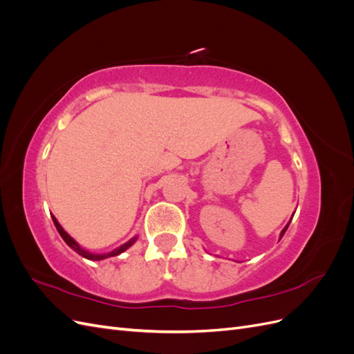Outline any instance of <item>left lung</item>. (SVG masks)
Returning a JSON list of instances; mask_svg holds the SVG:
<instances>
[{
	"label": "left lung",
	"instance_id": "left-lung-1",
	"mask_svg": "<svg viewBox=\"0 0 354 354\" xmlns=\"http://www.w3.org/2000/svg\"><path fill=\"white\" fill-rule=\"evenodd\" d=\"M291 220H292V218H291ZM291 220H289V221H288V224H286V226L283 227V230L281 232V238H279V239H282V236H283V234H285V232H286V229H288V226H289V223H291Z\"/></svg>",
	"mask_w": 354,
	"mask_h": 354
}]
</instances>
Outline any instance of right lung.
Masks as SVG:
<instances>
[{
	"label": "right lung",
	"mask_w": 354,
	"mask_h": 354,
	"mask_svg": "<svg viewBox=\"0 0 354 354\" xmlns=\"http://www.w3.org/2000/svg\"><path fill=\"white\" fill-rule=\"evenodd\" d=\"M51 218H53V223H55V226H56V229H57V232H59V234L62 236V239L65 241L71 248L75 251V252H78L80 255H82L84 259H87V260H91V261H100V260H104V259H109V257H116V255H120L121 252H124V251H127L128 248H130V246L137 241V238L138 236H134V238H131L130 241L128 242H125V243H122L121 246H118V248H115L113 251H109V252H104V254H94V252H90V251H87V250H84L82 246L75 241L72 236H69V234L65 232V229H63L62 226H60V223L57 221V218L55 217V216H51Z\"/></svg>",
	"instance_id": "1"
}]
</instances>
